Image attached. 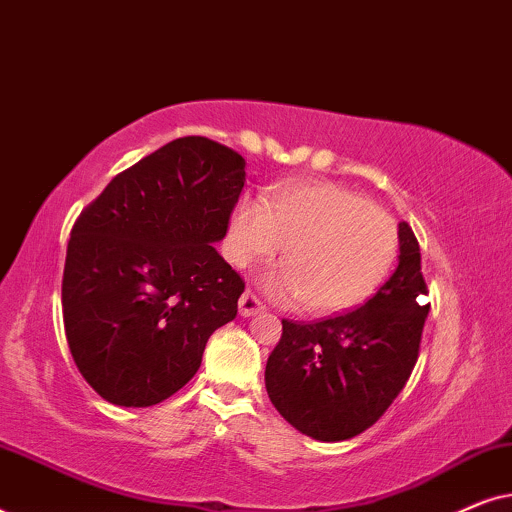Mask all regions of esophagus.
<instances>
[{
    "instance_id": "esophagus-1",
    "label": "esophagus",
    "mask_w": 512,
    "mask_h": 512,
    "mask_svg": "<svg viewBox=\"0 0 512 512\" xmlns=\"http://www.w3.org/2000/svg\"><path fill=\"white\" fill-rule=\"evenodd\" d=\"M263 310H265V303L256 296L254 291H244L242 293V298H240V314H242V317H254V314L263 312Z\"/></svg>"
}]
</instances>
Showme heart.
Returning a JSON list of instances; mask_svg holds the SVG:
<instances>
[{
    "instance_id": "obj_1",
    "label": "heart",
    "mask_w": 512,
    "mask_h": 512,
    "mask_svg": "<svg viewBox=\"0 0 512 512\" xmlns=\"http://www.w3.org/2000/svg\"><path fill=\"white\" fill-rule=\"evenodd\" d=\"M286 265L268 277L277 298L310 312H338L373 293L394 263L398 226L363 195L335 184L277 188L268 202H237L228 233L235 265L275 256Z\"/></svg>"
}]
</instances>
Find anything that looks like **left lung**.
I'll return each instance as SVG.
<instances>
[{
  "label": "left lung",
  "instance_id": "obj_1",
  "mask_svg": "<svg viewBox=\"0 0 512 512\" xmlns=\"http://www.w3.org/2000/svg\"><path fill=\"white\" fill-rule=\"evenodd\" d=\"M398 268L373 298L319 321L282 319L265 389L300 433L324 443L354 438L380 419L410 380L429 305L419 242L398 223Z\"/></svg>",
  "mask_w": 512,
  "mask_h": 512
}]
</instances>
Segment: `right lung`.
<instances>
[{"instance_id":"1","label":"right lung","mask_w":512,"mask_h":512,"mask_svg":"<svg viewBox=\"0 0 512 512\" xmlns=\"http://www.w3.org/2000/svg\"><path fill=\"white\" fill-rule=\"evenodd\" d=\"M244 158L179 137L83 209L67 244L62 319L76 368L104 401L149 408L198 373L244 279L212 244L226 237Z\"/></svg>"}]
</instances>
